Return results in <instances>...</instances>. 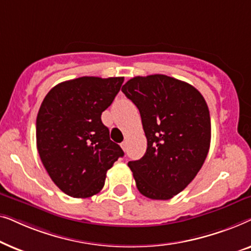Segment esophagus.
<instances>
[{
    "label": "esophagus",
    "instance_id": "34e87169",
    "mask_svg": "<svg viewBox=\"0 0 251 251\" xmlns=\"http://www.w3.org/2000/svg\"><path fill=\"white\" fill-rule=\"evenodd\" d=\"M121 147H122V150L126 152V142H123V143L121 144Z\"/></svg>",
    "mask_w": 251,
    "mask_h": 251
}]
</instances>
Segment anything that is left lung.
Wrapping results in <instances>:
<instances>
[{"instance_id":"8db88e82","label":"left lung","mask_w":251,"mask_h":251,"mask_svg":"<svg viewBox=\"0 0 251 251\" xmlns=\"http://www.w3.org/2000/svg\"><path fill=\"white\" fill-rule=\"evenodd\" d=\"M122 92L139 109L147 150L129 161L136 186L152 200H169L200 171L208 155L211 123L203 96L193 85L162 74L136 76Z\"/></svg>"}]
</instances>
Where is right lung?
<instances>
[{"instance_id": "obj_1", "label": "right lung", "mask_w": 251, "mask_h": 251, "mask_svg": "<svg viewBox=\"0 0 251 251\" xmlns=\"http://www.w3.org/2000/svg\"><path fill=\"white\" fill-rule=\"evenodd\" d=\"M125 77L82 76L57 84L36 118V146L54 184L73 198H90L104 187L106 173L121 147L109 139L101 113L112 104Z\"/></svg>"}]
</instances>
